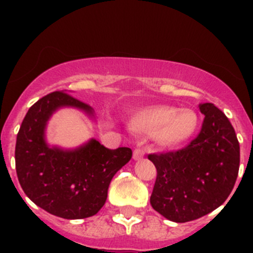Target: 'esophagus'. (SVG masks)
<instances>
[{"mask_svg":"<svg viewBox=\"0 0 253 253\" xmlns=\"http://www.w3.org/2000/svg\"><path fill=\"white\" fill-rule=\"evenodd\" d=\"M143 156H144V151H143L142 148H135V149H134V152H133V158H134V160H135V161L142 160Z\"/></svg>","mask_w":253,"mask_h":253,"instance_id":"1","label":"esophagus"}]
</instances>
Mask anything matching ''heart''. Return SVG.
Returning a JSON list of instances; mask_svg holds the SVG:
<instances>
[{"instance_id": "b5f03b06", "label": "heart", "mask_w": 253, "mask_h": 253, "mask_svg": "<svg viewBox=\"0 0 253 253\" xmlns=\"http://www.w3.org/2000/svg\"><path fill=\"white\" fill-rule=\"evenodd\" d=\"M134 126L148 133L163 144H178L189 139L198 128V115L190 109L154 106L140 111L133 119Z\"/></svg>"}]
</instances>
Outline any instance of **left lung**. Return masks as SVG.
Masks as SVG:
<instances>
[{
    "mask_svg": "<svg viewBox=\"0 0 253 253\" xmlns=\"http://www.w3.org/2000/svg\"><path fill=\"white\" fill-rule=\"evenodd\" d=\"M199 109L204 122L189 146L148 154L157 169L152 208L176 223L195 220L220 207L240 169V143L231 122L214 104H200Z\"/></svg>",
    "mask_w": 253,
    "mask_h": 253,
    "instance_id": "8db88e82",
    "label": "left lung"
}]
</instances>
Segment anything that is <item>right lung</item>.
<instances>
[{"label":"right lung","instance_id":"add662e5","mask_svg":"<svg viewBox=\"0 0 253 253\" xmlns=\"http://www.w3.org/2000/svg\"><path fill=\"white\" fill-rule=\"evenodd\" d=\"M60 107H77L93 116L88 105L64 91L38 100L17 133V178L26 196L48 213L64 219L88 218L104 207L111 178L133 153L128 147L109 149L96 139L76 149L49 147L46 123Z\"/></svg>","mask_w":253,"mask_h":253}]
</instances>
